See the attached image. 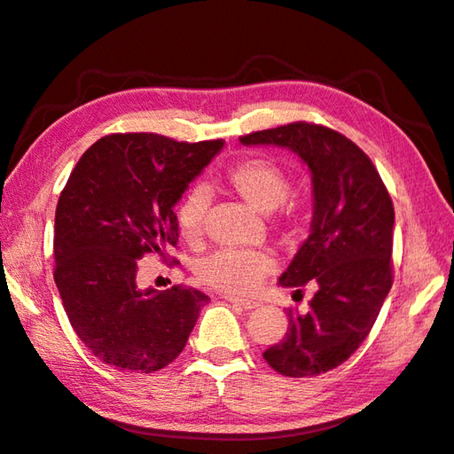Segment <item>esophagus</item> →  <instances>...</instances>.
<instances>
[{"mask_svg":"<svg viewBox=\"0 0 454 454\" xmlns=\"http://www.w3.org/2000/svg\"><path fill=\"white\" fill-rule=\"evenodd\" d=\"M231 305H237V307H240V309H245V310H248V309H256L258 307V303L256 301H248V299H239V297H233V295H227L225 297Z\"/></svg>","mask_w":454,"mask_h":454,"instance_id":"1","label":"esophagus"}]
</instances>
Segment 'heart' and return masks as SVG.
<instances>
[{
    "mask_svg": "<svg viewBox=\"0 0 454 454\" xmlns=\"http://www.w3.org/2000/svg\"><path fill=\"white\" fill-rule=\"evenodd\" d=\"M225 184L258 214H271L289 194V180L284 170L268 159H245L229 170ZM207 194L190 192L176 209L178 231L190 245L204 237ZM276 268V260L264 250H219L198 268L206 286L229 295H250Z\"/></svg>",
    "mask_w": 454,
    "mask_h": 454,
    "instance_id": "b5f03b06",
    "label": "heart"
}]
</instances>
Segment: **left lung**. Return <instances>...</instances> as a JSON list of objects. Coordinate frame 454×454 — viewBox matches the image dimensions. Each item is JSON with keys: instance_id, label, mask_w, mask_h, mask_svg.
Masks as SVG:
<instances>
[{"instance_id": "obj_1", "label": "left lung", "mask_w": 454, "mask_h": 454, "mask_svg": "<svg viewBox=\"0 0 454 454\" xmlns=\"http://www.w3.org/2000/svg\"><path fill=\"white\" fill-rule=\"evenodd\" d=\"M243 145L294 151L310 170V233L281 287L317 286L310 309H289V328L264 351L286 377H315L354 354L367 338L392 287L395 207L371 159L334 129L294 122L240 137Z\"/></svg>"}]
</instances>
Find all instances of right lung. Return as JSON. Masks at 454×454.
<instances>
[{
	"label": "right lung",
	"mask_w": 454,
	"mask_h": 454,
	"mask_svg": "<svg viewBox=\"0 0 454 454\" xmlns=\"http://www.w3.org/2000/svg\"><path fill=\"white\" fill-rule=\"evenodd\" d=\"M223 145L113 134L69 175L56 207L54 281L75 334L106 365L153 372L184 349L209 297L137 287V260L176 245L175 206Z\"/></svg>",
	"instance_id": "add662e5"
}]
</instances>
